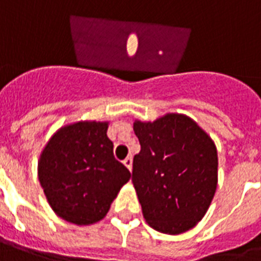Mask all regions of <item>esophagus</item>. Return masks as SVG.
Segmentation results:
<instances>
[{
    "label": "esophagus",
    "instance_id": "1",
    "mask_svg": "<svg viewBox=\"0 0 261 261\" xmlns=\"http://www.w3.org/2000/svg\"><path fill=\"white\" fill-rule=\"evenodd\" d=\"M123 164H124V167L131 172V169H133V160H131V157H127V159L123 161Z\"/></svg>",
    "mask_w": 261,
    "mask_h": 261
}]
</instances>
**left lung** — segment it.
I'll use <instances>...</instances> for the list:
<instances>
[{"label": "left lung", "mask_w": 261, "mask_h": 261, "mask_svg": "<svg viewBox=\"0 0 261 261\" xmlns=\"http://www.w3.org/2000/svg\"><path fill=\"white\" fill-rule=\"evenodd\" d=\"M141 151L133 161V184L147 225L180 234L198 225L218 184V153L194 119L165 114L154 122L135 119Z\"/></svg>", "instance_id": "8db88e82"}]
</instances>
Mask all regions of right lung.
Instances as JSON below:
<instances>
[{
  "mask_svg": "<svg viewBox=\"0 0 261 261\" xmlns=\"http://www.w3.org/2000/svg\"><path fill=\"white\" fill-rule=\"evenodd\" d=\"M108 122L80 120L62 126L40 153L38 177L59 218L79 226L101 221L131 177L114 157Z\"/></svg>",
  "mask_w": 261,
  "mask_h": 261,
  "instance_id": "add662e5",
  "label": "right lung"
}]
</instances>
